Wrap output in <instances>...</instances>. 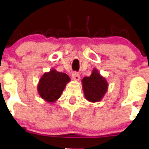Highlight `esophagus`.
<instances>
[{
	"label": "esophagus",
	"mask_w": 149,
	"mask_h": 149,
	"mask_svg": "<svg viewBox=\"0 0 149 149\" xmlns=\"http://www.w3.org/2000/svg\"><path fill=\"white\" fill-rule=\"evenodd\" d=\"M72 78L73 80H79L80 78V74L77 72H73L72 73Z\"/></svg>",
	"instance_id": "obj_1"
}]
</instances>
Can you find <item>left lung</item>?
Instances as JSON below:
<instances>
[{"mask_svg": "<svg viewBox=\"0 0 149 149\" xmlns=\"http://www.w3.org/2000/svg\"><path fill=\"white\" fill-rule=\"evenodd\" d=\"M82 88L85 98L91 102L100 101L108 89L106 79L94 69L91 75L82 79Z\"/></svg>", "mask_w": 149, "mask_h": 149, "instance_id": "1", "label": "left lung"}]
</instances>
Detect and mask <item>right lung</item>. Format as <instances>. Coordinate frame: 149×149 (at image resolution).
Wrapping results in <instances>:
<instances>
[{
	"label": "right lung",
	"mask_w": 149,
	"mask_h": 149,
	"mask_svg": "<svg viewBox=\"0 0 149 149\" xmlns=\"http://www.w3.org/2000/svg\"><path fill=\"white\" fill-rule=\"evenodd\" d=\"M70 81V78L65 73L58 72L52 69L45 73L41 77L38 85L39 95L48 102H54L61 97L66 84Z\"/></svg>",
	"instance_id": "1"
}]
</instances>
